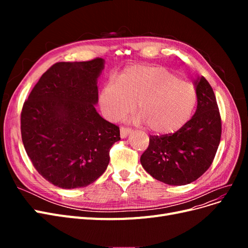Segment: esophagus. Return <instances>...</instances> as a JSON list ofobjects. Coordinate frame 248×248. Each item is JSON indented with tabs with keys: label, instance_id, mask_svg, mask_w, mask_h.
Instances as JSON below:
<instances>
[{
	"label": "esophagus",
	"instance_id": "esophagus-1",
	"mask_svg": "<svg viewBox=\"0 0 248 248\" xmlns=\"http://www.w3.org/2000/svg\"><path fill=\"white\" fill-rule=\"evenodd\" d=\"M131 132V128H128V127H121L120 128V134H121V138L125 139L128 137V134Z\"/></svg>",
	"mask_w": 248,
	"mask_h": 248
}]
</instances>
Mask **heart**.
I'll return each mask as SVG.
<instances>
[{
  "label": "heart",
  "mask_w": 248,
  "mask_h": 248,
  "mask_svg": "<svg viewBox=\"0 0 248 248\" xmlns=\"http://www.w3.org/2000/svg\"><path fill=\"white\" fill-rule=\"evenodd\" d=\"M137 103L139 121L155 133L169 134L189 120L197 91L163 67L134 65L126 68L120 79L108 78L99 94L101 112L109 121H118L133 111Z\"/></svg>",
  "instance_id": "b5f03b06"
}]
</instances>
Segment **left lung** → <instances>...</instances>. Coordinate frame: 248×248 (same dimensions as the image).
<instances>
[{"mask_svg":"<svg viewBox=\"0 0 248 248\" xmlns=\"http://www.w3.org/2000/svg\"><path fill=\"white\" fill-rule=\"evenodd\" d=\"M198 107L174 133L150 136L140 163L153 178L169 185L196 181L211 167L221 138V118L212 87L202 77L194 81Z\"/></svg>","mask_w":248,"mask_h":248,"instance_id":"8db88e82","label":"left lung"}]
</instances>
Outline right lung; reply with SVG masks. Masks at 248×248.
<instances>
[{
    "instance_id": "obj_1",
    "label": "right lung",
    "mask_w": 248,
    "mask_h": 248,
    "mask_svg": "<svg viewBox=\"0 0 248 248\" xmlns=\"http://www.w3.org/2000/svg\"><path fill=\"white\" fill-rule=\"evenodd\" d=\"M103 60L58 62L42 74L22 106L21 140L36 170L70 189L93 183L107 170L120 129L96 111Z\"/></svg>"
}]
</instances>
